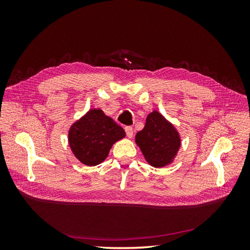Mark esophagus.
<instances>
[{
	"label": "esophagus",
	"instance_id": "34e87169",
	"mask_svg": "<svg viewBox=\"0 0 250 250\" xmlns=\"http://www.w3.org/2000/svg\"><path fill=\"white\" fill-rule=\"evenodd\" d=\"M125 132H126V135L128 138H132L133 137V129H132V127H130V126H126L125 128Z\"/></svg>",
	"mask_w": 250,
	"mask_h": 250
}]
</instances>
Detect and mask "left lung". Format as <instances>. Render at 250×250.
I'll return each mask as SVG.
<instances>
[{
    "instance_id": "obj_1",
    "label": "left lung",
    "mask_w": 250,
    "mask_h": 250,
    "mask_svg": "<svg viewBox=\"0 0 250 250\" xmlns=\"http://www.w3.org/2000/svg\"><path fill=\"white\" fill-rule=\"evenodd\" d=\"M135 143L151 166L162 168L176 155L180 138L171 123L160 112L153 111L148 115L144 129L135 135Z\"/></svg>"
}]
</instances>
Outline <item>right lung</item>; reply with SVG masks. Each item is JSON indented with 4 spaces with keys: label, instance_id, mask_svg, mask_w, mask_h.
Returning <instances> with one entry per match:
<instances>
[{
    "label": "right lung",
    "instance_id": "right-lung-1",
    "mask_svg": "<svg viewBox=\"0 0 250 250\" xmlns=\"http://www.w3.org/2000/svg\"><path fill=\"white\" fill-rule=\"evenodd\" d=\"M125 131L101 109L89 110L69 131L73 153L86 166H96L107 157L113 143L123 139Z\"/></svg>",
    "mask_w": 250,
    "mask_h": 250
}]
</instances>
